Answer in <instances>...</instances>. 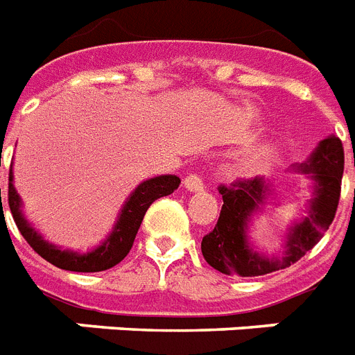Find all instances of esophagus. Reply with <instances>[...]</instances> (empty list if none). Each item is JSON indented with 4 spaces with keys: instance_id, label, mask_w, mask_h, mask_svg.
Listing matches in <instances>:
<instances>
[{
    "instance_id": "34e87169",
    "label": "esophagus",
    "mask_w": 355,
    "mask_h": 355,
    "mask_svg": "<svg viewBox=\"0 0 355 355\" xmlns=\"http://www.w3.org/2000/svg\"><path fill=\"white\" fill-rule=\"evenodd\" d=\"M183 185H185L187 191H191V192H200L203 191V180H201L200 175H196V174H191V175H187L185 181H183Z\"/></svg>"
}]
</instances>
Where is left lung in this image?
Listing matches in <instances>:
<instances>
[{
  "instance_id": "8db88e82",
  "label": "left lung",
  "mask_w": 355,
  "mask_h": 355,
  "mask_svg": "<svg viewBox=\"0 0 355 355\" xmlns=\"http://www.w3.org/2000/svg\"><path fill=\"white\" fill-rule=\"evenodd\" d=\"M343 168L345 152L341 139L336 135L322 139L304 163L291 166L293 172L311 180V198L304 216L291 223L286 232L284 251L279 257L258 251L248 234L253 216L262 211L273 192L269 180L257 175L248 181H234L231 187H220L222 212L216 227L201 240V253L207 263L225 275L260 277L297 262L324 236L336 218Z\"/></svg>"
}]
</instances>
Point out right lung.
Listing matches in <instances>:
<instances>
[{
	"label": "right lung",
	"instance_id": "obj_1",
	"mask_svg": "<svg viewBox=\"0 0 355 355\" xmlns=\"http://www.w3.org/2000/svg\"><path fill=\"white\" fill-rule=\"evenodd\" d=\"M12 170L8 174V207L12 212V218L18 225L21 236L27 240L31 248L36 251L42 258L51 262L56 268L65 269V271H76V273H97L104 271L113 266H117L133 245L135 234H137L144 214L148 207L154 203L157 198L168 196L180 187L181 180L178 175H155L150 180L143 181L135 187V191L126 198L124 205L119 211L117 222L113 225L112 232L107 234L106 240L87 253H78L71 249H62L55 243L47 242L42 234L29 223V220L24 216L21 211V198L14 189ZM0 203H1V189H0Z\"/></svg>",
	"mask_w": 355,
	"mask_h": 355
}]
</instances>
